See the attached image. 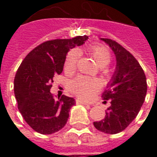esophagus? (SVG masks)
I'll return each instance as SVG.
<instances>
[{"label":"esophagus","mask_w":157,"mask_h":157,"mask_svg":"<svg viewBox=\"0 0 157 157\" xmlns=\"http://www.w3.org/2000/svg\"><path fill=\"white\" fill-rule=\"evenodd\" d=\"M76 102H77V103H80V104H82V105H90L89 103H87V102H83L82 100H76Z\"/></svg>","instance_id":"obj_1"}]
</instances>
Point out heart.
<instances>
[{
	"instance_id": "1",
	"label": "heart",
	"mask_w": 157,
	"mask_h": 157,
	"mask_svg": "<svg viewBox=\"0 0 157 157\" xmlns=\"http://www.w3.org/2000/svg\"><path fill=\"white\" fill-rule=\"evenodd\" d=\"M89 52L94 58L100 67H104L111 61V54L104 46L93 45L89 48ZM80 59V52L77 49H72L69 52L65 60V69L66 71H72L76 67ZM101 83L98 80L86 76H78L71 82L69 88L74 94L80 98L89 100L98 92Z\"/></svg>"
}]
</instances>
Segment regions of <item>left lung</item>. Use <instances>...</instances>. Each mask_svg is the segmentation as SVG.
Wrapping results in <instances>:
<instances>
[{
  "mask_svg": "<svg viewBox=\"0 0 157 157\" xmlns=\"http://www.w3.org/2000/svg\"><path fill=\"white\" fill-rule=\"evenodd\" d=\"M114 53L117 65L114 74L102 94L111 105L101 121L94 122L98 130L114 135L128 127L141 109L147 92L146 77L143 69L132 54L110 39H101Z\"/></svg>",
  "mask_w": 157,
  "mask_h": 157,
  "instance_id": "1",
  "label": "left lung"
}]
</instances>
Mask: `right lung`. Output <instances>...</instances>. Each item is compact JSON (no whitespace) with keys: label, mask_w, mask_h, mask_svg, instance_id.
I'll return each instance as SVG.
<instances>
[{"label":"right lung","mask_w":157,"mask_h":157,"mask_svg":"<svg viewBox=\"0 0 157 157\" xmlns=\"http://www.w3.org/2000/svg\"><path fill=\"white\" fill-rule=\"evenodd\" d=\"M87 36L44 42L33 49L20 65L14 79V94L21 114L31 128L42 135L61 129L75 105V99L50 92L53 78L61 74L68 51L83 44Z\"/></svg>","instance_id":"add662e5"}]
</instances>
